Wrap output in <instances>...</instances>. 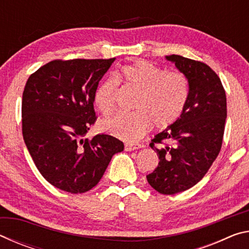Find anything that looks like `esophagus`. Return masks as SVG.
<instances>
[{"label": "esophagus", "mask_w": 249, "mask_h": 249, "mask_svg": "<svg viewBox=\"0 0 249 249\" xmlns=\"http://www.w3.org/2000/svg\"><path fill=\"white\" fill-rule=\"evenodd\" d=\"M142 145L141 144H125V150L126 151H133V150H136L138 148H142Z\"/></svg>", "instance_id": "obj_1"}]
</instances>
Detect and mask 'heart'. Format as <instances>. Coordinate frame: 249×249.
Returning a JSON list of instances; mask_svg holds the SVG:
<instances>
[{
    "instance_id": "heart-1",
    "label": "heart",
    "mask_w": 249,
    "mask_h": 249,
    "mask_svg": "<svg viewBox=\"0 0 249 249\" xmlns=\"http://www.w3.org/2000/svg\"><path fill=\"white\" fill-rule=\"evenodd\" d=\"M115 78L104 80L94 92V103L99 111L107 115L115 107L119 82L137 91L133 114H116L104 121V132L126 142H137L151 128H166L178 121L189 99V81L179 71L137 61L125 65Z\"/></svg>"
}]
</instances>
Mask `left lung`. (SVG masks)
I'll use <instances>...</instances> for the list:
<instances>
[{
  "label": "left lung",
  "instance_id": "1",
  "mask_svg": "<svg viewBox=\"0 0 249 249\" xmlns=\"http://www.w3.org/2000/svg\"><path fill=\"white\" fill-rule=\"evenodd\" d=\"M166 59L187 77L189 99L180 119L151 141L159 163L147 181L170 196L192 188L209 171L220 154L227 111L221 79L208 65L179 54Z\"/></svg>",
  "mask_w": 249,
  "mask_h": 249
}]
</instances>
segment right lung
Masks as SVG:
<instances>
[{
    "mask_svg": "<svg viewBox=\"0 0 249 249\" xmlns=\"http://www.w3.org/2000/svg\"><path fill=\"white\" fill-rule=\"evenodd\" d=\"M111 59H56L28 78L22 100L24 142L53 187L83 193L99 183L113 155L124 149L111 135L83 138L96 121L94 92Z\"/></svg>",
    "mask_w": 249,
    "mask_h": 249,
    "instance_id": "obj_1",
    "label": "right lung"
}]
</instances>
